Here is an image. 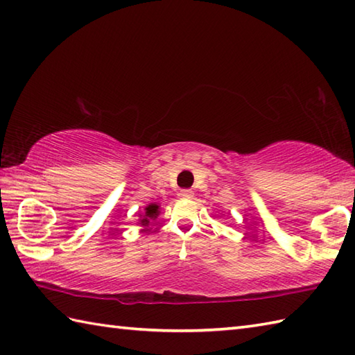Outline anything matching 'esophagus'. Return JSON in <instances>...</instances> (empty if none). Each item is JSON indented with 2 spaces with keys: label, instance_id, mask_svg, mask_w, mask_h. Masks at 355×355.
<instances>
[{
  "label": "esophagus",
  "instance_id": "esophagus-1",
  "mask_svg": "<svg viewBox=\"0 0 355 355\" xmlns=\"http://www.w3.org/2000/svg\"><path fill=\"white\" fill-rule=\"evenodd\" d=\"M180 197H182V198H192L193 192L191 189H183L182 192H180Z\"/></svg>",
  "mask_w": 355,
  "mask_h": 355
}]
</instances>
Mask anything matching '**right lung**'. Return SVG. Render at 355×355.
Instances as JSON below:
<instances>
[{"label":"right lung","mask_w":355,"mask_h":355,"mask_svg":"<svg viewBox=\"0 0 355 355\" xmlns=\"http://www.w3.org/2000/svg\"><path fill=\"white\" fill-rule=\"evenodd\" d=\"M160 206L155 205V202H150L149 206L145 207V214L140 215V224L143 225V227H146V225L149 224V220H155V218L158 216V214H160Z\"/></svg>","instance_id":"1"}]
</instances>
